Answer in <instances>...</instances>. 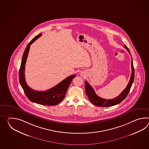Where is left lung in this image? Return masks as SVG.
Wrapping results in <instances>:
<instances>
[{"instance_id": "1", "label": "left lung", "mask_w": 149, "mask_h": 149, "mask_svg": "<svg viewBox=\"0 0 149 149\" xmlns=\"http://www.w3.org/2000/svg\"><path fill=\"white\" fill-rule=\"evenodd\" d=\"M124 47L125 48H126V50L128 51L129 54L131 55L129 49L127 47V46H126V45H125ZM132 71L130 79L127 86L123 92L119 95V96L114 98V99H106L100 97L96 95L94 90L92 88V86L90 85L89 83L87 81H85L86 93L90 101L95 106H99V107H109V106L116 105L121 103L123 100L126 98V97L128 95L130 88L132 86V83L134 82V76H135V70L133 66L132 59Z\"/></svg>"}]
</instances>
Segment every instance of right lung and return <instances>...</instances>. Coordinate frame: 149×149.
Returning <instances> with one entry per match:
<instances>
[{"label": "right lung", "instance_id": "1", "mask_svg": "<svg viewBox=\"0 0 149 149\" xmlns=\"http://www.w3.org/2000/svg\"><path fill=\"white\" fill-rule=\"evenodd\" d=\"M41 36L42 33H40L37 35L28 44L24 50L19 70V81L27 98L31 102L40 105L54 106L58 104L64 99L66 94L67 90L73 79L75 77L76 75L73 74L67 77L66 79H63L56 86L44 91H38L34 90L27 86L24 76L25 65L26 59L31 44H32Z\"/></svg>", "mask_w": 149, "mask_h": 149}]
</instances>
